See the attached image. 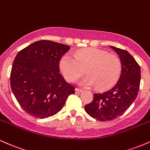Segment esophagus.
Wrapping results in <instances>:
<instances>
[{
  "mask_svg": "<svg viewBox=\"0 0 150 150\" xmlns=\"http://www.w3.org/2000/svg\"><path fill=\"white\" fill-rule=\"evenodd\" d=\"M82 91H83V90H81V89H79V88H76L75 89L76 93H81Z\"/></svg>",
  "mask_w": 150,
  "mask_h": 150,
  "instance_id": "esophagus-1",
  "label": "esophagus"
}]
</instances>
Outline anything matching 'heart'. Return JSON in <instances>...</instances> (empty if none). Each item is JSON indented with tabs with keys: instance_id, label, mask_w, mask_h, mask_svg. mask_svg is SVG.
Instances as JSON below:
<instances>
[{
	"instance_id": "1",
	"label": "heart",
	"mask_w": 150,
	"mask_h": 150,
	"mask_svg": "<svg viewBox=\"0 0 150 150\" xmlns=\"http://www.w3.org/2000/svg\"><path fill=\"white\" fill-rule=\"evenodd\" d=\"M60 69L65 79L74 82L86 72L87 76L79 84L83 87L96 86L100 90L112 88L118 81L122 65L120 58L97 48H86L75 53L74 57L66 54L62 58Z\"/></svg>"
}]
</instances>
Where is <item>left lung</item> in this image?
Masks as SVG:
<instances>
[{
	"mask_svg": "<svg viewBox=\"0 0 150 150\" xmlns=\"http://www.w3.org/2000/svg\"><path fill=\"white\" fill-rule=\"evenodd\" d=\"M110 47L120 57V79L110 90L94 93L93 101L85 106L89 115L100 121L111 120L122 115L135 100L140 83V67L133 57L126 50Z\"/></svg>",
	"mask_w": 150,
	"mask_h": 150,
	"instance_id": "8db88e82",
	"label": "left lung"
}]
</instances>
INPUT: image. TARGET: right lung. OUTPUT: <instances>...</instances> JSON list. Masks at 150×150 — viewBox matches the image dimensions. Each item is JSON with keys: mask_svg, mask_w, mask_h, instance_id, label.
<instances>
[{"mask_svg": "<svg viewBox=\"0 0 150 150\" xmlns=\"http://www.w3.org/2000/svg\"><path fill=\"white\" fill-rule=\"evenodd\" d=\"M68 45L49 40L31 44L16 55L11 73L15 97L27 113L46 118L62 110L74 87L59 74V61Z\"/></svg>", "mask_w": 150, "mask_h": 150, "instance_id": "add662e5", "label": "right lung"}]
</instances>
